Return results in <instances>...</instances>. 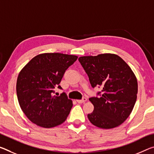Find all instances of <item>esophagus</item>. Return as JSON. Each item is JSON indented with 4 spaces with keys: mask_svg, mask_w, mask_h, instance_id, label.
Segmentation results:
<instances>
[{
    "mask_svg": "<svg viewBox=\"0 0 154 154\" xmlns=\"http://www.w3.org/2000/svg\"><path fill=\"white\" fill-rule=\"evenodd\" d=\"M86 101H87V99L86 98V97H84V98H83L81 100H79V99L77 100V102L79 103H84V102H86Z\"/></svg>",
    "mask_w": 154,
    "mask_h": 154,
    "instance_id": "1",
    "label": "esophagus"
}]
</instances>
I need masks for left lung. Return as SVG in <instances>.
<instances>
[{
    "label": "left lung",
    "mask_w": 154,
    "mask_h": 154,
    "mask_svg": "<svg viewBox=\"0 0 154 154\" xmlns=\"http://www.w3.org/2000/svg\"><path fill=\"white\" fill-rule=\"evenodd\" d=\"M79 61L92 87L103 88L101 97L89 98L94 106L93 112L88 114L90 123L102 129L121 125L130 115L137 99L138 82L132 70L112 53L83 56Z\"/></svg>",
    "instance_id": "left-lung-1"
}]
</instances>
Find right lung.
I'll use <instances>...</instances> for the list:
<instances>
[{"label":"right lung","mask_w":154,"mask_h":154,"mask_svg":"<svg viewBox=\"0 0 154 154\" xmlns=\"http://www.w3.org/2000/svg\"><path fill=\"white\" fill-rule=\"evenodd\" d=\"M77 56L59 53L36 55L19 72L16 93L22 110L32 123L45 128L64 123L72 107L64 92L53 95L67 68Z\"/></svg>","instance_id":"right-lung-1"}]
</instances>
